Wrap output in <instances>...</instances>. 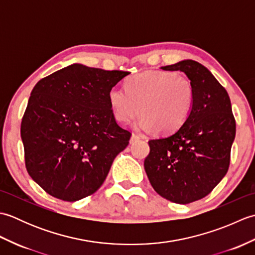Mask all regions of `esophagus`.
I'll use <instances>...</instances> for the list:
<instances>
[{"mask_svg":"<svg viewBox=\"0 0 255 255\" xmlns=\"http://www.w3.org/2000/svg\"><path fill=\"white\" fill-rule=\"evenodd\" d=\"M139 139H140V137L138 136V134L132 133L131 137H130V143H132V142H134V141H137V140H139Z\"/></svg>","mask_w":255,"mask_h":255,"instance_id":"1","label":"esophagus"}]
</instances>
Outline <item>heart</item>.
Here are the masks:
<instances>
[{"instance_id":"b5f03b06","label":"heart","mask_w":255,"mask_h":255,"mask_svg":"<svg viewBox=\"0 0 255 255\" xmlns=\"http://www.w3.org/2000/svg\"><path fill=\"white\" fill-rule=\"evenodd\" d=\"M194 84L186 75L172 71H147L129 78L126 89L115 85L108 91V102L118 122L134 123L140 131H174L192 112Z\"/></svg>"}]
</instances>
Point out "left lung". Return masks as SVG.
I'll list each match as a JSON object with an SVG mask.
<instances>
[{
    "mask_svg": "<svg viewBox=\"0 0 255 255\" xmlns=\"http://www.w3.org/2000/svg\"><path fill=\"white\" fill-rule=\"evenodd\" d=\"M161 69L185 73L194 84L195 100L177 130L150 140L144 170L160 196L189 204L207 196L228 172L236 121L228 93L203 64L183 60Z\"/></svg>",
    "mask_w": 255,
    "mask_h": 255,
    "instance_id": "left-lung-1",
    "label": "left lung"
}]
</instances>
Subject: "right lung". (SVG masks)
<instances>
[{
	"mask_svg": "<svg viewBox=\"0 0 255 255\" xmlns=\"http://www.w3.org/2000/svg\"><path fill=\"white\" fill-rule=\"evenodd\" d=\"M130 72L80 63L38 81L21 119L30 177L51 196L75 202L95 193L131 133L119 127L108 91Z\"/></svg>",
	"mask_w": 255,
	"mask_h": 255,
	"instance_id": "1",
	"label": "right lung"
}]
</instances>
